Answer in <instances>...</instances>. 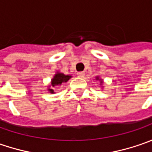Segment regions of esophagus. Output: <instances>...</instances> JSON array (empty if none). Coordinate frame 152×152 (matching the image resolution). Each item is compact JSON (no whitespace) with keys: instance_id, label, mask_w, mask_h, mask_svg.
I'll return each instance as SVG.
<instances>
[{"instance_id":"esophagus-1","label":"esophagus","mask_w":152,"mask_h":152,"mask_svg":"<svg viewBox=\"0 0 152 152\" xmlns=\"http://www.w3.org/2000/svg\"><path fill=\"white\" fill-rule=\"evenodd\" d=\"M77 75L80 77V78H84V76H85V73L84 72H79V73H77Z\"/></svg>"}]
</instances>
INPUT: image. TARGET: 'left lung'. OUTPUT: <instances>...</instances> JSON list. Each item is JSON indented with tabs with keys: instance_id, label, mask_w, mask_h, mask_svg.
Masks as SVG:
<instances>
[{
	"instance_id": "1",
	"label": "left lung",
	"mask_w": 152,
	"mask_h": 152,
	"mask_svg": "<svg viewBox=\"0 0 152 152\" xmlns=\"http://www.w3.org/2000/svg\"><path fill=\"white\" fill-rule=\"evenodd\" d=\"M96 80H99V81L101 82V85H103V79H101L99 76H96Z\"/></svg>"
}]
</instances>
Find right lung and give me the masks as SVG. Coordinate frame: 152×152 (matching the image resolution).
Instances as JSON below:
<instances>
[{"label":"right lung","instance_id":"right-lung-1","mask_svg":"<svg viewBox=\"0 0 152 152\" xmlns=\"http://www.w3.org/2000/svg\"><path fill=\"white\" fill-rule=\"evenodd\" d=\"M71 78H72L71 75H68V74L66 75V74H64V73L57 71V72L54 74L53 78L50 80V85H49L47 91H49V93H50V94H54L55 92H54V90H53L52 88L56 87V86H58V85H61L62 83H66V82H67Z\"/></svg>","mask_w":152,"mask_h":152}]
</instances>
